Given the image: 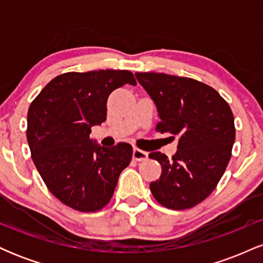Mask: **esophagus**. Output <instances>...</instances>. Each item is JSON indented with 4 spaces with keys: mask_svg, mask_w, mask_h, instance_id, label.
<instances>
[{
    "mask_svg": "<svg viewBox=\"0 0 263 263\" xmlns=\"http://www.w3.org/2000/svg\"><path fill=\"white\" fill-rule=\"evenodd\" d=\"M132 158H134L135 161H137V162L146 161V159L148 158V153L144 152V151H142V149L135 148L134 153H132Z\"/></svg>",
    "mask_w": 263,
    "mask_h": 263,
    "instance_id": "obj_1",
    "label": "esophagus"
}]
</instances>
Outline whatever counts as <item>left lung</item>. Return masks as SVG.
<instances>
[{
	"instance_id": "8db88e82",
	"label": "left lung",
	"mask_w": 263,
	"mask_h": 263,
	"mask_svg": "<svg viewBox=\"0 0 263 263\" xmlns=\"http://www.w3.org/2000/svg\"><path fill=\"white\" fill-rule=\"evenodd\" d=\"M136 78L157 106L161 119L157 131L179 140L172 158L149 153L162 165L159 179L149 184L151 192L168 209L195 206L216 188L231 158V108L215 89L190 78L163 73H136Z\"/></svg>"
}]
</instances>
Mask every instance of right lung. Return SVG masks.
<instances>
[{"instance_id":"add662e5","label":"right lung","mask_w":263,"mask_h":263,"mask_svg":"<svg viewBox=\"0 0 263 263\" xmlns=\"http://www.w3.org/2000/svg\"><path fill=\"white\" fill-rule=\"evenodd\" d=\"M125 84L136 85L128 70L70 71L50 80L28 108L34 165L54 197L78 211L101 210L131 162V144L106 148L90 138L92 126L106 120L110 93Z\"/></svg>"}]
</instances>
